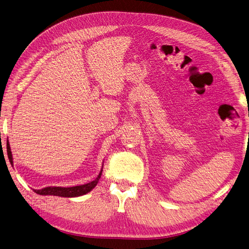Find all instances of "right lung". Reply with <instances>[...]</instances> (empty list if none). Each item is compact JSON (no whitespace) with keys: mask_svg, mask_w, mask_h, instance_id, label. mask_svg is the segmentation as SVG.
<instances>
[{"mask_svg":"<svg viewBox=\"0 0 249 249\" xmlns=\"http://www.w3.org/2000/svg\"><path fill=\"white\" fill-rule=\"evenodd\" d=\"M7 152H8V158L11 164H13V158H12V153L10 146L8 144L7 146ZM102 174V170L100 171L99 175L96 177V179L93 181L83 184V185H77L72 187H60V186H50V187H44L42 189H34V192L41 195V196H64V197H74V196H80L83 195H86L90 191L96 186L98 183L100 177Z\"/></svg>","mask_w":249,"mask_h":249,"instance_id":"right-lung-1","label":"right lung"}]
</instances>
